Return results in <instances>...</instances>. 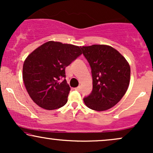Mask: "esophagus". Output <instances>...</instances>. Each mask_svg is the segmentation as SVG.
<instances>
[{"label": "esophagus", "instance_id": "1", "mask_svg": "<svg viewBox=\"0 0 153 153\" xmlns=\"http://www.w3.org/2000/svg\"><path fill=\"white\" fill-rule=\"evenodd\" d=\"M75 90H76L77 91H80V90H81V87L78 86L77 88H75Z\"/></svg>", "mask_w": 153, "mask_h": 153}]
</instances>
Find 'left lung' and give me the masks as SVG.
Listing matches in <instances>:
<instances>
[{
  "instance_id": "1",
  "label": "left lung",
  "mask_w": 153,
  "mask_h": 153,
  "mask_svg": "<svg viewBox=\"0 0 153 153\" xmlns=\"http://www.w3.org/2000/svg\"><path fill=\"white\" fill-rule=\"evenodd\" d=\"M80 48L90 65L93 78V90L84 98V103L98 111L109 109L127 92L130 80L129 63L110 46L94 45Z\"/></svg>"
}]
</instances>
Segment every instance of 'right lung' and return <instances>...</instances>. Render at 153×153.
<instances>
[{"label": "right lung", "mask_w": 153, "mask_h": 153, "mask_svg": "<svg viewBox=\"0 0 153 153\" xmlns=\"http://www.w3.org/2000/svg\"><path fill=\"white\" fill-rule=\"evenodd\" d=\"M81 54L78 46L50 41L26 57L23 80L34 103L47 110L66 104L71 88L65 80V69Z\"/></svg>", "instance_id": "1"}]
</instances>
